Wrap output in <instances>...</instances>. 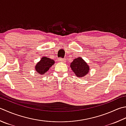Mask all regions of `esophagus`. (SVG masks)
I'll list each match as a JSON object with an SVG mask.
<instances>
[{
    "label": "esophagus",
    "instance_id": "34e87169",
    "mask_svg": "<svg viewBox=\"0 0 126 126\" xmlns=\"http://www.w3.org/2000/svg\"><path fill=\"white\" fill-rule=\"evenodd\" d=\"M58 61L60 62H64L65 59H63V58H58Z\"/></svg>",
    "mask_w": 126,
    "mask_h": 126
}]
</instances>
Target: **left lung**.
Listing matches in <instances>:
<instances>
[{"label": "left lung", "instance_id": "8db88e82", "mask_svg": "<svg viewBox=\"0 0 126 126\" xmlns=\"http://www.w3.org/2000/svg\"><path fill=\"white\" fill-rule=\"evenodd\" d=\"M70 66L78 78L84 77L90 71V66L81 57L75 58L70 63Z\"/></svg>", "mask_w": 126, "mask_h": 126}]
</instances>
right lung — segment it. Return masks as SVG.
Listing matches in <instances>:
<instances>
[{
  "mask_svg": "<svg viewBox=\"0 0 126 126\" xmlns=\"http://www.w3.org/2000/svg\"><path fill=\"white\" fill-rule=\"evenodd\" d=\"M55 62L52 59L46 57L45 56L43 57L40 61L38 62L35 65V70L39 74L43 75L49 70V69L55 64Z\"/></svg>",
  "mask_w": 126,
  "mask_h": 126,
  "instance_id": "add662e5",
  "label": "right lung"
}]
</instances>
